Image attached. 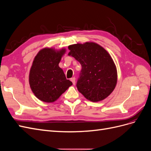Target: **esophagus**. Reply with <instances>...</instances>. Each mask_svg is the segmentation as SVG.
Returning a JSON list of instances; mask_svg holds the SVG:
<instances>
[{
	"label": "esophagus",
	"mask_w": 151,
	"mask_h": 151,
	"mask_svg": "<svg viewBox=\"0 0 151 151\" xmlns=\"http://www.w3.org/2000/svg\"><path fill=\"white\" fill-rule=\"evenodd\" d=\"M70 81H72V83H73V84H76V78H75V77H72V78L70 79Z\"/></svg>",
	"instance_id": "esophagus-1"
}]
</instances>
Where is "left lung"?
<instances>
[{
  "label": "left lung",
  "instance_id": "left-lung-1",
  "mask_svg": "<svg viewBox=\"0 0 151 151\" xmlns=\"http://www.w3.org/2000/svg\"><path fill=\"white\" fill-rule=\"evenodd\" d=\"M68 55L76 58L82 66L77 88L87 99L98 102L106 98L115 89L117 70L110 55L94 42L68 46Z\"/></svg>",
  "mask_w": 151,
  "mask_h": 151
}]
</instances>
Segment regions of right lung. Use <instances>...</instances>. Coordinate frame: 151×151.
I'll return each instance as SVG.
<instances>
[{"instance_id":"1","label":"right lung","mask_w":151,"mask_h":151,"mask_svg":"<svg viewBox=\"0 0 151 151\" xmlns=\"http://www.w3.org/2000/svg\"><path fill=\"white\" fill-rule=\"evenodd\" d=\"M66 50L45 48L34 58L29 75L30 88L41 101L53 103L72 85L58 66Z\"/></svg>"}]
</instances>
